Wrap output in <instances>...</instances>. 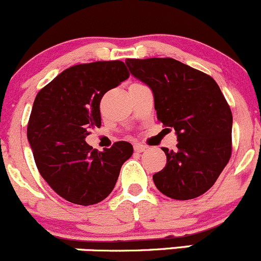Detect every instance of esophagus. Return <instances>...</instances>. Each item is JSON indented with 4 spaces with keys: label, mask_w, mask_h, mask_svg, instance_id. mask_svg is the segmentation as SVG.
<instances>
[{
    "label": "esophagus",
    "mask_w": 261,
    "mask_h": 261,
    "mask_svg": "<svg viewBox=\"0 0 261 261\" xmlns=\"http://www.w3.org/2000/svg\"><path fill=\"white\" fill-rule=\"evenodd\" d=\"M146 148H147V147L144 146V144H141V143L134 144V151H136V152H143Z\"/></svg>",
    "instance_id": "34e87169"
}]
</instances>
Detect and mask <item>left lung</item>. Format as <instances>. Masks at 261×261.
Returning a JSON list of instances; mask_svg holds the SVG:
<instances>
[{"instance_id": "1", "label": "left lung", "mask_w": 261, "mask_h": 261, "mask_svg": "<svg viewBox=\"0 0 261 261\" xmlns=\"http://www.w3.org/2000/svg\"><path fill=\"white\" fill-rule=\"evenodd\" d=\"M134 77L153 91L157 119L177 134L166 166L153 175L162 194L188 200L204 194L232 153V113L217 82L174 58H128Z\"/></svg>"}]
</instances>
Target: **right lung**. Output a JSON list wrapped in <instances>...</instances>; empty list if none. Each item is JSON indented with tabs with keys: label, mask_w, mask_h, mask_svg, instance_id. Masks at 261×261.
I'll list each match as a JSON object with an SVG mask.
<instances>
[{
	"label": "right lung",
	"mask_w": 261,
	"mask_h": 261,
	"mask_svg": "<svg viewBox=\"0 0 261 261\" xmlns=\"http://www.w3.org/2000/svg\"><path fill=\"white\" fill-rule=\"evenodd\" d=\"M128 77L122 61L77 64L64 69L35 97L28 123L35 164L49 187L73 204L104 200L133 153L129 142H115L100 152L85 141L90 130L101 125L100 101L105 92Z\"/></svg>",
	"instance_id": "right-lung-1"
}]
</instances>
